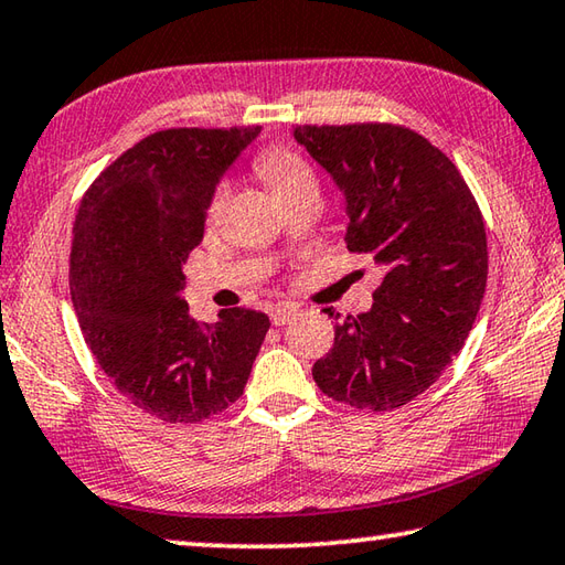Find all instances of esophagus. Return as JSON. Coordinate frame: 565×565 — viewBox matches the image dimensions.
Returning <instances> with one entry per match:
<instances>
[{"instance_id":"esophagus-1","label":"esophagus","mask_w":565,"mask_h":565,"mask_svg":"<svg viewBox=\"0 0 565 565\" xmlns=\"http://www.w3.org/2000/svg\"><path fill=\"white\" fill-rule=\"evenodd\" d=\"M294 316H296L294 306H274V309L269 311V318H271L274 326H286Z\"/></svg>"}]
</instances>
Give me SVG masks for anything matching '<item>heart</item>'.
I'll list each match as a JSON object with an SVG mask.
<instances>
[{"mask_svg": "<svg viewBox=\"0 0 565 565\" xmlns=\"http://www.w3.org/2000/svg\"><path fill=\"white\" fill-rule=\"evenodd\" d=\"M254 166H256V172L262 175V180L269 184L274 198H281V194L294 192L299 188H309V184L316 188V178H313V170L309 168V162H306L301 156H296V152L289 148H281V146L264 148L259 156H256ZM224 198H227V184H220L210 200V210H207L210 217H217L224 204Z\"/></svg>", "mask_w": 565, "mask_h": 565, "instance_id": "1", "label": "heart"}]
</instances>
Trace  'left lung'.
<instances>
[{
    "mask_svg": "<svg viewBox=\"0 0 565 565\" xmlns=\"http://www.w3.org/2000/svg\"><path fill=\"white\" fill-rule=\"evenodd\" d=\"M294 138L343 192L348 252L385 269L371 311L335 323L313 381L358 409L407 405L452 363L484 299L479 204L455 162L409 128L296 126Z\"/></svg>",
    "mask_w": 565,
    "mask_h": 565,
    "instance_id": "left-lung-1",
    "label": "left lung"
}]
</instances>
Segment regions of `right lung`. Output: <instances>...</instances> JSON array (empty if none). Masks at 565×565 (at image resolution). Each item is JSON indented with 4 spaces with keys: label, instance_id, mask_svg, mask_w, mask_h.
<instances>
[{
    "label": "right lung",
    "instance_id": "right-lung-1",
    "mask_svg": "<svg viewBox=\"0 0 565 565\" xmlns=\"http://www.w3.org/2000/svg\"><path fill=\"white\" fill-rule=\"evenodd\" d=\"M259 130H158L81 200L71 247L81 333L118 393L166 423H202L237 403L271 326L252 309L200 323L182 299V264L204 237L214 188Z\"/></svg>",
    "mask_w": 565,
    "mask_h": 565
}]
</instances>
